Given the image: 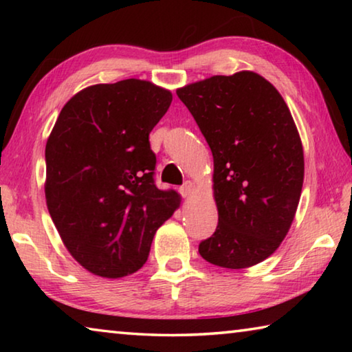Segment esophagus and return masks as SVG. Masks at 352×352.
Returning <instances> with one entry per match:
<instances>
[{
	"label": "esophagus",
	"mask_w": 352,
	"mask_h": 352,
	"mask_svg": "<svg viewBox=\"0 0 352 352\" xmlns=\"http://www.w3.org/2000/svg\"><path fill=\"white\" fill-rule=\"evenodd\" d=\"M180 192H182L183 197H190V195H192V192H194V182H190V180L184 182L183 186L180 188Z\"/></svg>",
	"instance_id": "esophagus-1"
}]
</instances>
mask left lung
<instances>
[{
	"instance_id": "1",
	"label": "left lung",
	"mask_w": 352,
	"mask_h": 352,
	"mask_svg": "<svg viewBox=\"0 0 352 352\" xmlns=\"http://www.w3.org/2000/svg\"><path fill=\"white\" fill-rule=\"evenodd\" d=\"M214 160L219 223L201 258L247 269L276 252L300 204L305 153L287 104L253 71L212 76L177 90Z\"/></svg>"
}]
</instances>
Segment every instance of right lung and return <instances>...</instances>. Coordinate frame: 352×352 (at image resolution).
Segmentation results:
<instances>
[{
	"instance_id": "1",
	"label": "right lung",
	"mask_w": 352,
	"mask_h": 352,
	"mask_svg": "<svg viewBox=\"0 0 352 352\" xmlns=\"http://www.w3.org/2000/svg\"><path fill=\"white\" fill-rule=\"evenodd\" d=\"M172 93L148 80L98 83L71 98L46 141L45 195L63 245L102 278L146 264L157 230L180 206L158 189L148 133Z\"/></svg>"
}]
</instances>
